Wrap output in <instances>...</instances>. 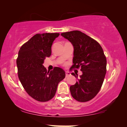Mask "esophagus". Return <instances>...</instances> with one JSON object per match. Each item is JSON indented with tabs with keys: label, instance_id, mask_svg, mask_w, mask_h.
<instances>
[{
	"label": "esophagus",
	"instance_id": "34e87169",
	"mask_svg": "<svg viewBox=\"0 0 127 127\" xmlns=\"http://www.w3.org/2000/svg\"><path fill=\"white\" fill-rule=\"evenodd\" d=\"M65 74H66V77H68V76H70V73L68 72V71H66L65 72Z\"/></svg>",
	"mask_w": 127,
	"mask_h": 127
}]
</instances>
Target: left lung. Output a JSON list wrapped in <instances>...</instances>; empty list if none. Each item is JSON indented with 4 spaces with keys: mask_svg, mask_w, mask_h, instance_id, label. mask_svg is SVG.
I'll return each instance as SVG.
<instances>
[{
    "mask_svg": "<svg viewBox=\"0 0 127 127\" xmlns=\"http://www.w3.org/2000/svg\"><path fill=\"white\" fill-rule=\"evenodd\" d=\"M73 47L72 68L81 67L82 74L74 85L70 87L73 98L81 102H87L96 96L101 88L106 73V58L100 45L79 31L61 34Z\"/></svg>",
    "mask_w": 127,
    "mask_h": 127,
    "instance_id": "obj_1",
    "label": "left lung"
}]
</instances>
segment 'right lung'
<instances>
[{
	"instance_id": "obj_1",
	"label": "right lung",
	"mask_w": 127,
	"mask_h": 127,
	"mask_svg": "<svg viewBox=\"0 0 127 127\" xmlns=\"http://www.w3.org/2000/svg\"><path fill=\"white\" fill-rule=\"evenodd\" d=\"M58 33L36 34L22 45L17 59L18 75L26 92L36 100L47 102L56 93L59 83L65 77L63 69L47 70L43 64L51 54V46Z\"/></svg>"
}]
</instances>
